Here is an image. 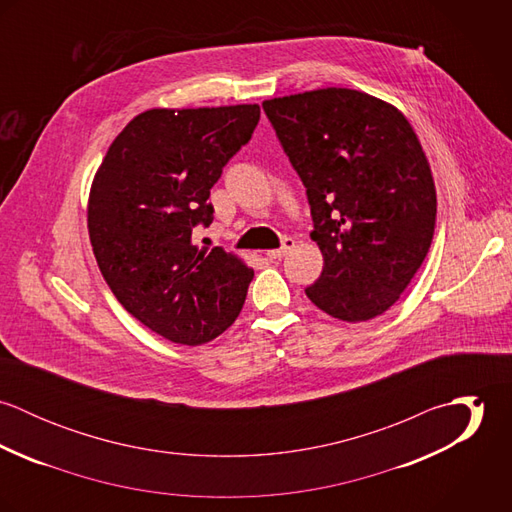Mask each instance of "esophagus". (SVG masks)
<instances>
[{
    "mask_svg": "<svg viewBox=\"0 0 512 512\" xmlns=\"http://www.w3.org/2000/svg\"><path fill=\"white\" fill-rule=\"evenodd\" d=\"M293 246H295V240H293V238H284V244H282L280 248H276V250H268L266 256H268L270 260H280V258H284V256L292 250Z\"/></svg>",
    "mask_w": 512,
    "mask_h": 512,
    "instance_id": "1",
    "label": "esophagus"
}]
</instances>
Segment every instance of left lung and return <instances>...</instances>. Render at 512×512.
<instances>
[{
	"mask_svg": "<svg viewBox=\"0 0 512 512\" xmlns=\"http://www.w3.org/2000/svg\"><path fill=\"white\" fill-rule=\"evenodd\" d=\"M262 108L307 189L323 254L307 297L347 323L382 315L420 270L436 226V185L412 124L394 104L337 86Z\"/></svg>",
	"mask_w": 512,
	"mask_h": 512,
	"instance_id": "8db88e82",
	"label": "left lung"
}]
</instances>
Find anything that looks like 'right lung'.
<instances>
[{
    "label": "right lung",
    "mask_w": 512,
    "mask_h": 512,
    "mask_svg": "<svg viewBox=\"0 0 512 512\" xmlns=\"http://www.w3.org/2000/svg\"><path fill=\"white\" fill-rule=\"evenodd\" d=\"M260 120L258 104L151 108L110 144L88 195V234L116 299L147 329L203 345L238 317L254 270L193 242L226 161Z\"/></svg>",
    "instance_id": "1"
}]
</instances>
